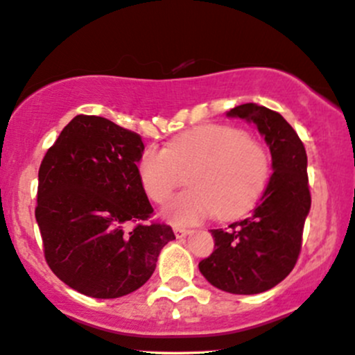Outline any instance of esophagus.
<instances>
[{"label":"esophagus","mask_w":355,"mask_h":355,"mask_svg":"<svg viewBox=\"0 0 355 355\" xmlns=\"http://www.w3.org/2000/svg\"><path fill=\"white\" fill-rule=\"evenodd\" d=\"M174 234H176L178 239L186 237V235L191 234L189 229H184V227H174Z\"/></svg>","instance_id":"esophagus-1"}]
</instances>
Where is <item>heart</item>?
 Here are the masks:
<instances>
[{"label":"heart","instance_id":"1","mask_svg":"<svg viewBox=\"0 0 355 355\" xmlns=\"http://www.w3.org/2000/svg\"><path fill=\"white\" fill-rule=\"evenodd\" d=\"M141 184L164 204L189 176L192 189L164 209L174 224H198L212 212L230 217L245 211L263 191L270 156L258 139L229 125L209 123L181 133L166 150L148 148L138 164Z\"/></svg>","mask_w":355,"mask_h":355}]
</instances>
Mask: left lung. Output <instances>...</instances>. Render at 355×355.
Segmentation results:
<instances>
[{
  "label": "left lung",
  "mask_w": 355,
  "mask_h": 355,
  "mask_svg": "<svg viewBox=\"0 0 355 355\" xmlns=\"http://www.w3.org/2000/svg\"><path fill=\"white\" fill-rule=\"evenodd\" d=\"M229 116L257 125L270 146L273 174L250 216L211 230L214 252L199 261V270L218 290L257 295L283 282L298 261L311 209L308 156L298 133L278 112L243 103Z\"/></svg>",
  "instance_id": "left-lung-1"
}]
</instances>
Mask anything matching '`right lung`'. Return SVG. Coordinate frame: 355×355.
<instances>
[{
  "label": "right lung",
  "instance_id": "right-lung-1",
  "mask_svg": "<svg viewBox=\"0 0 355 355\" xmlns=\"http://www.w3.org/2000/svg\"><path fill=\"white\" fill-rule=\"evenodd\" d=\"M143 151L135 131L77 115L44 156L36 205L44 257L82 295L108 300L138 290L176 239L169 225L150 220L138 171Z\"/></svg>",
  "mask_w": 355,
  "mask_h": 355
}]
</instances>
